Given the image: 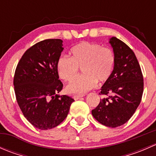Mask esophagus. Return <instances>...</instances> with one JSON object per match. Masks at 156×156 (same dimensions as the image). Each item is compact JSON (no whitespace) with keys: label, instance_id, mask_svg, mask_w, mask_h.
I'll return each instance as SVG.
<instances>
[{"label":"esophagus","instance_id":"1","mask_svg":"<svg viewBox=\"0 0 156 156\" xmlns=\"http://www.w3.org/2000/svg\"><path fill=\"white\" fill-rule=\"evenodd\" d=\"M84 94H78V95H74V99H75V100H78V99H80V98H81V97H84Z\"/></svg>","mask_w":156,"mask_h":156}]
</instances>
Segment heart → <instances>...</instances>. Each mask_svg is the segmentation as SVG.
<instances>
[{"instance_id":"b5f03b06","label":"heart","mask_w":156,"mask_h":156,"mask_svg":"<svg viewBox=\"0 0 156 156\" xmlns=\"http://www.w3.org/2000/svg\"><path fill=\"white\" fill-rule=\"evenodd\" d=\"M71 57L62 56L58 59L59 77L71 81L78 75L79 68L84 75L69 84L66 90L70 94H84L97 86V82L107 81L112 74L115 58L109 48L90 42H81L70 50Z\"/></svg>"}]
</instances>
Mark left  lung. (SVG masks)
I'll return each mask as SVG.
<instances>
[{
  "label": "left lung",
  "instance_id": "obj_1",
  "mask_svg": "<svg viewBox=\"0 0 156 156\" xmlns=\"http://www.w3.org/2000/svg\"><path fill=\"white\" fill-rule=\"evenodd\" d=\"M108 43L113 49L115 62L100 94L109 96L100 99L92 115L102 125L117 127L126 123L140 103L144 78L134 53L126 44L115 37L109 38Z\"/></svg>",
  "mask_w": 156,
  "mask_h": 156
}]
</instances>
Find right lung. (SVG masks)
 Returning a JSON list of instances; mask_svg holds the SVG:
<instances>
[{"label": "right lung", "instance_id": "add662e5", "mask_svg": "<svg viewBox=\"0 0 156 156\" xmlns=\"http://www.w3.org/2000/svg\"><path fill=\"white\" fill-rule=\"evenodd\" d=\"M60 39H47L28 49L20 59L13 78L16 97L26 119L40 130L58 126L67 117L75 100L59 95L57 61L63 50Z\"/></svg>", "mask_w": 156, "mask_h": 156}]
</instances>
